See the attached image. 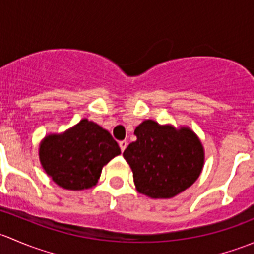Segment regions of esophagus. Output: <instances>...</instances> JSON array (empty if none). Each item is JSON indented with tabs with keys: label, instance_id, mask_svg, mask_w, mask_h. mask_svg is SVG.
<instances>
[{
	"label": "esophagus",
	"instance_id": "obj_1",
	"mask_svg": "<svg viewBox=\"0 0 254 254\" xmlns=\"http://www.w3.org/2000/svg\"><path fill=\"white\" fill-rule=\"evenodd\" d=\"M127 142L125 141V140H123V141H119V146H120V150H122V152L125 150V148H127Z\"/></svg>",
	"mask_w": 254,
	"mask_h": 254
}]
</instances>
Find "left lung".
Segmentation results:
<instances>
[{
  "label": "left lung",
  "instance_id": "obj_1",
  "mask_svg": "<svg viewBox=\"0 0 254 254\" xmlns=\"http://www.w3.org/2000/svg\"><path fill=\"white\" fill-rule=\"evenodd\" d=\"M137 140L125 148L135 186L151 198H172L198 179L204 151L191 130L162 127L145 120L135 129Z\"/></svg>",
  "mask_w": 254,
  "mask_h": 254
}]
</instances>
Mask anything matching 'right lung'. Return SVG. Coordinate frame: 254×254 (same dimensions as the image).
I'll list each match as a JSON object with an SVG mask.
<instances>
[{
	"label": "right lung",
	"instance_id": "1",
	"mask_svg": "<svg viewBox=\"0 0 254 254\" xmlns=\"http://www.w3.org/2000/svg\"><path fill=\"white\" fill-rule=\"evenodd\" d=\"M120 147L107 130L87 119L61 135H50L40 143L39 157L56 184L71 190L96 186L102 168Z\"/></svg>",
	"mask_w": 254,
	"mask_h": 254
}]
</instances>
